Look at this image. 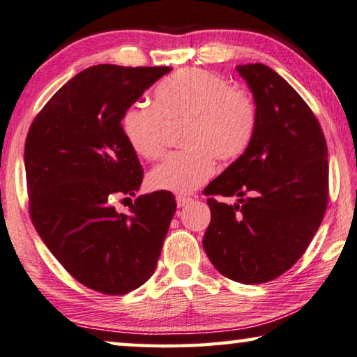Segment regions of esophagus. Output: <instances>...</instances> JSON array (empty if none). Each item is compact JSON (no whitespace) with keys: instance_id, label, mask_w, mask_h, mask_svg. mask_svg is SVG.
<instances>
[{"instance_id":"1","label":"esophagus","mask_w":357,"mask_h":357,"mask_svg":"<svg viewBox=\"0 0 357 357\" xmlns=\"http://www.w3.org/2000/svg\"><path fill=\"white\" fill-rule=\"evenodd\" d=\"M190 202H192L190 197H185V195H178V197H176V205H178L179 208L185 206V205H188V203H190Z\"/></svg>"}]
</instances>
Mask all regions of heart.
<instances>
[{
    "mask_svg": "<svg viewBox=\"0 0 357 357\" xmlns=\"http://www.w3.org/2000/svg\"><path fill=\"white\" fill-rule=\"evenodd\" d=\"M188 122L183 152H173L152 169L151 189L190 194L213 176L214 157L238 158L250 148L257 127V109L246 93L219 75L185 68L160 82L154 107L132 106L122 117V133L138 155L155 160L165 151L167 126Z\"/></svg>",
    "mask_w": 357,
    "mask_h": 357,
    "instance_id": "obj_1",
    "label": "heart"
}]
</instances>
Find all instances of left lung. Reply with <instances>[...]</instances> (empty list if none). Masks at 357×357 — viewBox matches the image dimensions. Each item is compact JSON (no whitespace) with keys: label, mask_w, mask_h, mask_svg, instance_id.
I'll list each match as a JSON object with an SVG mask.
<instances>
[{"label":"left lung","mask_w":357,"mask_h":357,"mask_svg":"<svg viewBox=\"0 0 357 357\" xmlns=\"http://www.w3.org/2000/svg\"><path fill=\"white\" fill-rule=\"evenodd\" d=\"M236 71L252 92L257 127L245 154L203 190L211 209L203 248L220 275L260 284L307 251L327 208L329 162L318 119L278 73L262 63Z\"/></svg>","instance_id":"left-lung-1"}]
</instances>
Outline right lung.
<instances>
[{
  "mask_svg": "<svg viewBox=\"0 0 357 357\" xmlns=\"http://www.w3.org/2000/svg\"><path fill=\"white\" fill-rule=\"evenodd\" d=\"M169 66H90L68 81L35 117L25 141L30 218L44 245L73 278L122 296L157 267L176 211L172 192H152L130 205L143 183L138 155L122 133V117Z\"/></svg>",
  "mask_w": 357,
  "mask_h": 357,
  "instance_id": "1",
  "label": "right lung"
}]
</instances>
